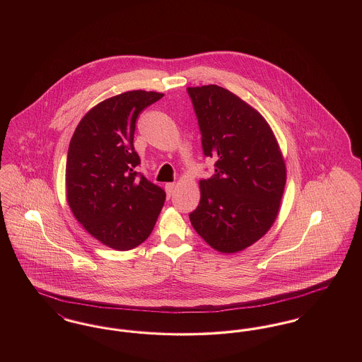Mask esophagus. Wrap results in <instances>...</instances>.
<instances>
[{
	"label": "esophagus",
	"mask_w": 362,
	"mask_h": 362,
	"mask_svg": "<svg viewBox=\"0 0 362 362\" xmlns=\"http://www.w3.org/2000/svg\"><path fill=\"white\" fill-rule=\"evenodd\" d=\"M173 189H175V183H167V185H165V192H167V197H168V198L173 195Z\"/></svg>",
	"instance_id": "34e87169"
}]
</instances>
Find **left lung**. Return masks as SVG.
Masks as SVG:
<instances>
[{"instance_id":"obj_1","label":"left lung","mask_w":362,"mask_h":362,"mask_svg":"<svg viewBox=\"0 0 362 362\" xmlns=\"http://www.w3.org/2000/svg\"><path fill=\"white\" fill-rule=\"evenodd\" d=\"M216 175L199 180L201 201L189 213L197 233L218 252L235 254L276 223L286 183L279 144L263 115L223 86L187 88Z\"/></svg>"}]
</instances>
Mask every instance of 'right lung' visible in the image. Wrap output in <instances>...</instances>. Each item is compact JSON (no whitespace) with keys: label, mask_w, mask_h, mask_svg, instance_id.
<instances>
[{"label":"right lung","mask_w":362,"mask_h":362,"mask_svg":"<svg viewBox=\"0 0 362 362\" xmlns=\"http://www.w3.org/2000/svg\"><path fill=\"white\" fill-rule=\"evenodd\" d=\"M164 96L127 90L92 107L77 124L66 160V199L76 220L104 245L127 251L155 228L165 192L137 176L138 115Z\"/></svg>","instance_id":"1"}]
</instances>
